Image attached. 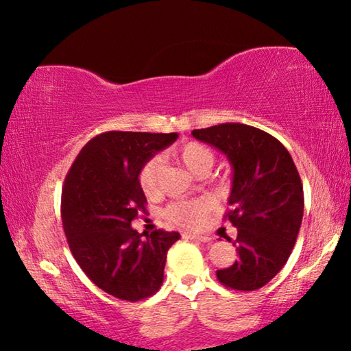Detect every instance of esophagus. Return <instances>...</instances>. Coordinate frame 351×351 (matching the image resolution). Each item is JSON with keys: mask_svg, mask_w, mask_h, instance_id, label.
I'll list each match as a JSON object with an SVG mask.
<instances>
[{"mask_svg": "<svg viewBox=\"0 0 351 351\" xmlns=\"http://www.w3.org/2000/svg\"><path fill=\"white\" fill-rule=\"evenodd\" d=\"M182 238H184V239H193V241H201V243H208V241H210V238H209V237H206V234L182 233Z\"/></svg>", "mask_w": 351, "mask_h": 351, "instance_id": "esophagus-1", "label": "esophagus"}]
</instances>
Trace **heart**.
<instances>
[{"instance_id": "b5f03b06", "label": "heart", "mask_w": 351, "mask_h": 351, "mask_svg": "<svg viewBox=\"0 0 351 351\" xmlns=\"http://www.w3.org/2000/svg\"><path fill=\"white\" fill-rule=\"evenodd\" d=\"M177 160L189 169L191 174L199 176L206 174L213 167L215 156L213 150L208 147L201 145L198 142H184L182 145L172 150ZM162 160L161 156H153L145 165L141 167L138 172V184L143 193L153 195L158 190V179H160ZM210 210V201L206 198L198 199H180L174 201L167 206L165 210V217L169 222L179 225L184 228H198L206 215Z\"/></svg>"}]
</instances>
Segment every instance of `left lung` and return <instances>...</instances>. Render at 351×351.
<instances>
[{
	"instance_id": "left-lung-1",
	"label": "left lung",
	"mask_w": 351,
	"mask_h": 351,
	"mask_svg": "<svg viewBox=\"0 0 351 351\" xmlns=\"http://www.w3.org/2000/svg\"><path fill=\"white\" fill-rule=\"evenodd\" d=\"M191 134L227 155L233 167L225 219L238 230V261L217 270V280L234 291L261 289L285 267L304 217L294 161L278 138L247 124L223 123Z\"/></svg>"
}]
</instances>
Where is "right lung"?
I'll return each instance as SVG.
<instances>
[{"label":"right lung","instance_id":"right-lung-1","mask_svg":"<svg viewBox=\"0 0 351 351\" xmlns=\"http://www.w3.org/2000/svg\"><path fill=\"white\" fill-rule=\"evenodd\" d=\"M179 137L110 131L81 148L62 189V223L70 251L95 286L128 302L158 292L166 256L180 234L155 230L142 239L131 227L147 214L141 167Z\"/></svg>","mask_w":351,"mask_h":351}]
</instances>
